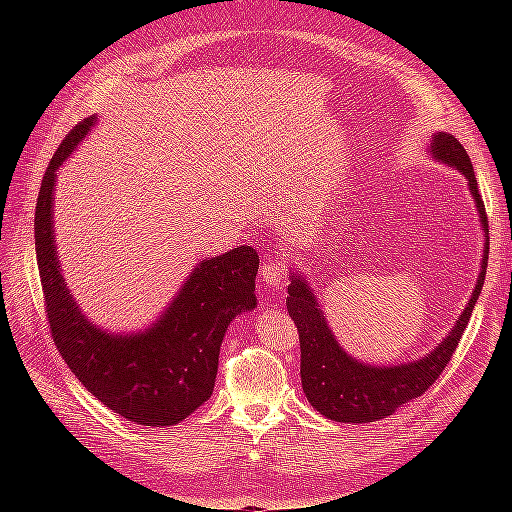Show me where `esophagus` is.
Here are the masks:
<instances>
[{
    "mask_svg": "<svg viewBox=\"0 0 512 512\" xmlns=\"http://www.w3.org/2000/svg\"><path fill=\"white\" fill-rule=\"evenodd\" d=\"M286 275H288V267L280 260H269L260 269L262 282H265L273 290H280L286 284Z\"/></svg>",
    "mask_w": 512,
    "mask_h": 512,
    "instance_id": "esophagus-1",
    "label": "esophagus"
}]
</instances>
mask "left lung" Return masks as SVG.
Returning <instances> with one entry per match:
<instances>
[{
  "label": "left lung",
  "mask_w": 512,
  "mask_h": 512,
  "mask_svg": "<svg viewBox=\"0 0 512 512\" xmlns=\"http://www.w3.org/2000/svg\"><path fill=\"white\" fill-rule=\"evenodd\" d=\"M431 151L433 158L455 166L461 175H466L480 213V224H483L487 235L483 267H480L472 299L463 309L453 331L425 359L397 367H371L354 361L352 356L337 346L335 337L320 314V305L316 303L312 290L307 288L301 277L292 275L286 307L299 329L303 393L307 395L309 404L331 421L374 423L378 418L393 414L406 401L423 395L440 378L448 361L453 359V352L457 350L461 335L470 322L474 303L480 290H483L489 258V222L470 156L455 136L444 132L433 136Z\"/></svg>",
  "instance_id": "obj_1"
}]
</instances>
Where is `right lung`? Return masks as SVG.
<instances>
[{"instance_id":"obj_1","label":"right lung","mask_w":512,"mask_h":512,"mask_svg":"<svg viewBox=\"0 0 512 512\" xmlns=\"http://www.w3.org/2000/svg\"><path fill=\"white\" fill-rule=\"evenodd\" d=\"M89 126L94 117L76 123L61 141L36 203V260L51 337L72 374L106 408L138 425H177L211 397L230 320L256 305L258 252L241 245L200 262L156 327L141 335L98 331L81 316L59 273L51 215L57 168Z\"/></svg>"}]
</instances>
